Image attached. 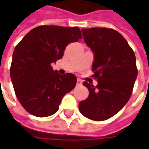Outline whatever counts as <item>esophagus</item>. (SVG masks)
Masks as SVG:
<instances>
[{"instance_id": "1", "label": "esophagus", "mask_w": 149, "mask_h": 149, "mask_svg": "<svg viewBox=\"0 0 149 149\" xmlns=\"http://www.w3.org/2000/svg\"><path fill=\"white\" fill-rule=\"evenodd\" d=\"M77 84L79 85V86L82 85V81H81V79H77Z\"/></svg>"}]
</instances>
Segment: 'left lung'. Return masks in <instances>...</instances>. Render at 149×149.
Segmentation results:
<instances>
[{"mask_svg": "<svg viewBox=\"0 0 149 149\" xmlns=\"http://www.w3.org/2000/svg\"><path fill=\"white\" fill-rule=\"evenodd\" d=\"M84 42L94 56L92 69L98 84L86 81L89 95L79 103L83 116L102 121L123 109L131 97L137 77L134 52L121 34L107 28L81 29Z\"/></svg>", "mask_w": 149, "mask_h": 149, "instance_id": "left-lung-1", "label": "left lung"}]
</instances>
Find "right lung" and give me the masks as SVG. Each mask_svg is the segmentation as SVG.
Wrapping results in <instances>:
<instances>
[{
  "label": "right lung",
  "instance_id": "obj_1",
  "mask_svg": "<svg viewBox=\"0 0 149 149\" xmlns=\"http://www.w3.org/2000/svg\"><path fill=\"white\" fill-rule=\"evenodd\" d=\"M82 38L77 27L41 25L29 31L16 46L10 68L15 93L24 109L38 117L54 114L63 97L76 86L72 73L59 74L52 63L66 46Z\"/></svg>",
  "mask_w": 149,
  "mask_h": 149
}]
</instances>
